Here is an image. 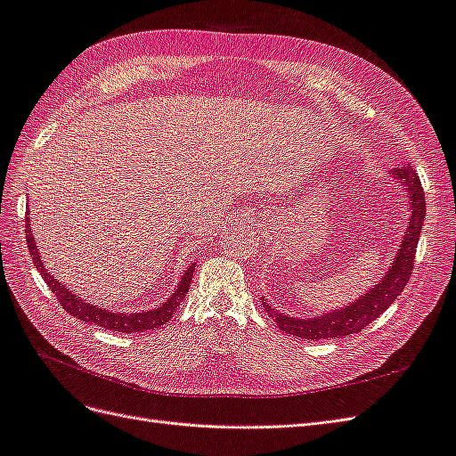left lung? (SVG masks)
I'll use <instances>...</instances> for the list:
<instances>
[{"instance_id":"8db88e82","label":"left lung","mask_w":456,"mask_h":456,"mask_svg":"<svg viewBox=\"0 0 456 456\" xmlns=\"http://www.w3.org/2000/svg\"><path fill=\"white\" fill-rule=\"evenodd\" d=\"M388 176H392V181L399 186H403L407 198L405 211L409 213L407 228L402 240H399V245L395 247V255L388 270L384 272V275H380V280L375 285H370L369 291L352 300L350 305H344L337 310H329L325 314H317L314 317H295L283 314L275 310V306L270 305L266 297H260L262 308L268 312L275 325L285 330L287 335L320 340L342 338L360 333L370 322H375L384 310H388L394 305V300L403 293V287L411 278L412 265H415V253L426 216V201L419 175L412 171V167L392 169L388 171Z\"/></svg>"}]
</instances>
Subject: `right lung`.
<instances>
[{
    "label": "right lung",
    "mask_w": 456,
    "mask_h": 456,
    "mask_svg": "<svg viewBox=\"0 0 456 456\" xmlns=\"http://www.w3.org/2000/svg\"><path fill=\"white\" fill-rule=\"evenodd\" d=\"M24 233H26V241H28V249H30L36 268L39 270L41 278L45 280L51 291L57 295L62 308L81 322L106 327L110 330H118V333H142V330L158 329V327L167 323L171 320V315L175 314V310L181 306V302L186 298L188 287L191 283V275H194V270H196V262H191V265L181 275V280H178L176 289L171 293V297L165 302H161L158 308H151L146 312H112V310H106L99 305H91V302H86L81 297L74 295L70 289H66V285H62L53 273H49V270L44 266V262H41V258H39L37 243L32 236V224L28 218H26Z\"/></svg>",
    "instance_id": "right-lung-1"
}]
</instances>
